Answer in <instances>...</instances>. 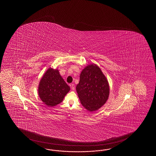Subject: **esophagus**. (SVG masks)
Masks as SVG:
<instances>
[{"instance_id": "1", "label": "esophagus", "mask_w": 156, "mask_h": 156, "mask_svg": "<svg viewBox=\"0 0 156 156\" xmlns=\"http://www.w3.org/2000/svg\"><path fill=\"white\" fill-rule=\"evenodd\" d=\"M71 89L73 90H75V85L73 84V83H72V84H71Z\"/></svg>"}]
</instances>
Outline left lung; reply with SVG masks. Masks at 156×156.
<instances>
[{"label": "left lung", "mask_w": 156, "mask_h": 156, "mask_svg": "<svg viewBox=\"0 0 156 156\" xmlns=\"http://www.w3.org/2000/svg\"><path fill=\"white\" fill-rule=\"evenodd\" d=\"M109 91L108 81L99 67L91 64L83 69L76 91L86 109L93 112L103 106L109 98Z\"/></svg>", "instance_id": "1"}]
</instances>
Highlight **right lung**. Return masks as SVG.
<instances>
[{
  "label": "right lung",
  "instance_id": "obj_1",
  "mask_svg": "<svg viewBox=\"0 0 156 156\" xmlns=\"http://www.w3.org/2000/svg\"><path fill=\"white\" fill-rule=\"evenodd\" d=\"M70 90L58 70L50 68L40 80L38 92L43 103L52 107L61 103Z\"/></svg>",
  "mask_w": 156,
  "mask_h": 156
}]
</instances>
